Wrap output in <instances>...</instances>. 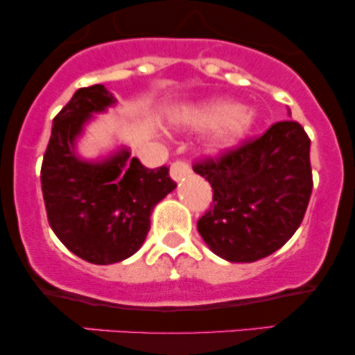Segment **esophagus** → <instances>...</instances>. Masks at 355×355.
Here are the masks:
<instances>
[{"label": "esophagus", "instance_id": "34e87169", "mask_svg": "<svg viewBox=\"0 0 355 355\" xmlns=\"http://www.w3.org/2000/svg\"><path fill=\"white\" fill-rule=\"evenodd\" d=\"M190 173H191L190 165L187 164V162H183V160L173 162L172 166H170V175H172V178L175 182L183 180V178L189 177Z\"/></svg>", "mask_w": 355, "mask_h": 355}]
</instances>
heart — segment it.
I'll use <instances>...</instances> for the list:
<instances>
[{
  "instance_id": "b5f03b06",
  "label": "heart",
  "mask_w": 355,
  "mask_h": 355,
  "mask_svg": "<svg viewBox=\"0 0 355 355\" xmlns=\"http://www.w3.org/2000/svg\"><path fill=\"white\" fill-rule=\"evenodd\" d=\"M178 123L191 128H211V126L225 125L217 141L218 148H225L239 141L252 128L254 113L250 110H242L235 101L218 100L183 110L178 115Z\"/></svg>"
}]
</instances>
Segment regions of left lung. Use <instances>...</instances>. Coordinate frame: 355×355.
Here are the masks:
<instances>
[{"label": "left lung", "mask_w": 355, "mask_h": 355, "mask_svg": "<svg viewBox=\"0 0 355 355\" xmlns=\"http://www.w3.org/2000/svg\"><path fill=\"white\" fill-rule=\"evenodd\" d=\"M193 172L214 190L197 222L202 239L229 262H255L302 223L313 187L311 138L294 120L277 121L263 135L197 160Z\"/></svg>", "instance_id": "obj_1"}]
</instances>
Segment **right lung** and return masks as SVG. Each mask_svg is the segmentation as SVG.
<instances>
[{
	"label": "right lung",
	"instance_id": "1",
	"mask_svg": "<svg viewBox=\"0 0 355 355\" xmlns=\"http://www.w3.org/2000/svg\"><path fill=\"white\" fill-rule=\"evenodd\" d=\"M115 103L103 85L80 88L53 118L42 164V190L55 235L96 266L132 257L145 242L153 207L172 191L168 166L146 168L121 150L103 162H83L75 140L92 113Z\"/></svg>",
	"mask_w": 355,
	"mask_h": 355
}]
</instances>
